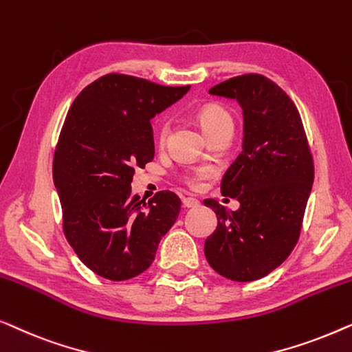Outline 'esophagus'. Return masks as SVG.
Returning a JSON list of instances; mask_svg holds the SVG:
<instances>
[{
	"label": "esophagus",
	"instance_id": "esophagus-1",
	"mask_svg": "<svg viewBox=\"0 0 352 352\" xmlns=\"http://www.w3.org/2000/svg\"><path fill=\"white\" fill-rule=\"evenodd\" d=\"M183 207L186 209H192V207H199V201L196 197H183Z\"/></svg>",
	"mask_w": 352,
	"mask_h": 352
}]
</instances>
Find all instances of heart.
Masks as SVG:
<instances>
[{
  "label": "heart",
  "instance_id": "heart-1",
  "mask_svg": "<svg viewBox=\"0 0 352 352\" xmlns=\"http://www.w3.org/2000/svg\"><path fill=\"white\" fill-rule=\"evenodd\" d=\"M197 122L202 127V131L206 132L207 137H214L215 133L228 131V129H232L234 122H232V118L230 113H228L226 108H223L219 103H207V105L201 107L197 110ZM170 132V121L164 120L161 122L160 131H157V138H160L161 143H164L169 137ZM210 177V170L206 169V167H201V169H196L192 172H186V174L182 175V182L185 183L188 188L191 190H197L201 188L202 182L207 180Z\"/></svg>",
  "mask_w": 352,
  "mask_h": 352
}]
</instances>
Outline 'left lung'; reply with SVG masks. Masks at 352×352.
<instances>
[{"mask_svg": "<svg viewBox=\"0 0 352 352\" xmlns=\"http://www.w3.org/2000/svg\"><path fill=\"white\" fill-rule=\"evenodd\" d=\"M209 92L241 103L244 142L220 186L241 207L232 212L204 201L219 219L204 254L226 279L256 280L284 263L298 242L314 182L313 153L295 103L270 78L247 73Z\"/></svg>", "mask_w": 352, "mask_h": 352, "instance_id": "left-lung-1", "label": "left lung"}]
</instances>
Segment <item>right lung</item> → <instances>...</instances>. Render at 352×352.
Returning <instances> with one entry per match:
<instances>
[{"label": "right lung", "instance_id": "1", "mask_svg": "<svg viewBox=\"0 0 352 352\" xmlns=\"http://www.w3.org/2000/svg\"><path fill=\"white\" fill-rule=\"evenodd\" d=\"M190 86H161L108 73L72 103L54 153L52 177L68 244L94 273L126 280L150 268L161 237L175 223L180 197L132 195L137 167L155 157L150 120Z\"/></svg>", "mask_w": 352, "mask_h": 352}]
</instances>
